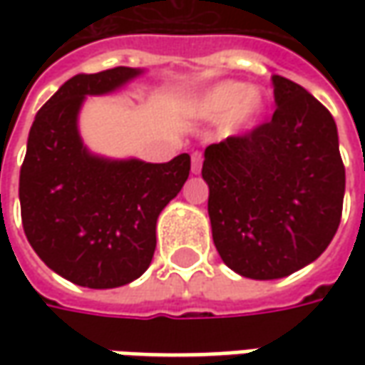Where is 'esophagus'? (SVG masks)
I'll list each match as a JSON object with an SVG mask.
<instances>
[{
  "instance_id": "1",
  "label": "esophagus",
  "mask_w": 365,
  "mask_h": 365,
  "mask_svg": "<svg viewBox=\"0 0 365 365\" xmlns=\"http://www.w3.org/2000/svg\"><path fill=\"white\" fill-rule=\"evenodd\" d=\"M201 166H203V154L201 152H192L190 154V170H192V175H199Z\"/></svg>"
}]
</instances>
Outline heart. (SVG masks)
<instances>
[{
    "mask_svg": "<svg viewBox=\"0 0 365 365\" xmlns=\"http://www.w3.org/2000/svg\"><path fill=\"white\" fill-rule=\"evenodd\" d=\"M266 97L258 87H245L237 81H223L211 87L197 103V113L207 120L225 115L227 128L252 125L264 115Z\"/></svg>",
    "mask_w": 365,
    "mask_h": 365,
    "instance_id": "1",
    "label": "heart"
}]
</instances>
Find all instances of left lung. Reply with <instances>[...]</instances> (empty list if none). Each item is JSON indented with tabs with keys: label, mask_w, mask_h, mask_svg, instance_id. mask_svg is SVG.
Masks as SVG:
<instances>
[{
	"label": "left lung",
	"mask_w": 365,
	"mask_h": 365,
	"mask_svg": "<svg viewBox=\"0 0 365 365\" xmlns=\"http://www.w3.org/2000/svg\"><path fill=\"white\" fill-rule=\"evenodd\" d=\"M272 120L205 150L209 219L233 272L274 280L315 262L341 221L345 166L329 109L274 75Z\"/></svg>",
	"instance_id": "obj_1"
}]
</instances>
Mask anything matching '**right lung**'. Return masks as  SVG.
Returning <instances> with one entry per match:
<instances>
[{
  "instance_id": "right-lung-1",
  "label": "right lung",
  "mask_w": 365,
  "mask_h": 365,
  "mask_svg": "<svg viewBox=\"0 0 365 365\" xmlns=\"http://www.w3.org/2000/svg\"><path fill=\"white\" fill-rule=\"evenodd\" d=\"M140 73L115 66L68 78L30 128L20 170L21 225L40 259L78 287L118 288L146 272L158 215L189 178V154L164 164L106 160L81 142L85 95L115 91Z\"/></svg>"
}]
</instances>
